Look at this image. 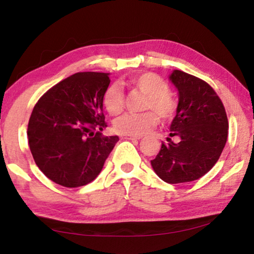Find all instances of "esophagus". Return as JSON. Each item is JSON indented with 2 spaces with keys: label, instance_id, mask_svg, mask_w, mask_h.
Here are the masks:
<instances>
[{
  "label": "esophagus",
  "instance_id": "34e87169",
  "mask_svg": "<svg viewBox=\"0 0 254 254\" xmlns=\"http://www.w3.org/2000/svg\"><path fill=\"white\" fill-rule=\"evenodd\" d=\"M122 138H123V139H127V140H138V139H140L139 137H134V136H123Z\"/></svg>",
  "mask_w": 254,
  "mask_h": 254
}]
</instances>
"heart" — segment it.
<instances>
[{
    "instance_id": "1",
    "label": "heart",
    "mask_w": 254,
    "mask_h": 254,
    "mask_svg": "<svg viewBox=\"0 0 254 254\" xmlns=\"http://www.w3.org/2000/svg\"><path fill=\"white\" fill-rule=\"evenodd\" d=\"M130 87L147 95L145 108L152 109L143 114H124L114 123L117 133L125 136H143L153 129L158 123V116L164 120L173 118L178 113L179 101L170 92V84L154 73H141L127 80ZM103 106L113 116H116L124 108V95L117 84H111L103 94ZM155 111L153 112V110Z\"/></svg>"
}]
</instances>
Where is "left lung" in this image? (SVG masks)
Returning a JSON list of instances; mask_svg holds the SVG:
<instances>
[{
	"label": "left lung",
	"instance_id": "8db88e82",
	"mask_svg": "<svg viewBox=\"0 0 254 254\" xmlns=\"http://www.w3.org/2000/svg\"><path fill=\"white\" fill-rule=\"evenodd\" d=\"M170 80L179 92V109L171 137L161 144L151 165L167 184L190 182L203 177L221 157L228 139V117L221 99L205 81L175 69Z\"/></svg>",
	"mask_w": 254,
	"mask_h": 254
}]
</instances>
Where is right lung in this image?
<instances>
[{
	"label": "right lung",
	"mask_w": 254,
	"mask_h": 254,
	"mask_svg": "<svg viewBox=\"0 0 254 254\" xmlns=\"http://www.w3.org/2000/svg\"><path fill=\"white\" fill-rule=\"evenodd\" d=\"M109 83V73H75L50 88L33 108L30 150L39 170L56 184L76 188L92 182L120 140L100 132L107 127L103 94Z\"/></svg>",
	"instance_id": "1"
}]
</instances>
